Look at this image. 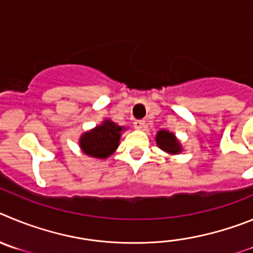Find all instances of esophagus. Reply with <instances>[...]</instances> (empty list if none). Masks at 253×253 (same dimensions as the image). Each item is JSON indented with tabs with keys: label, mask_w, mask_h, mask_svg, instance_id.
<instances>
[{
	"label": "esophagus",
	"mask_w": 253,
	"mask_h": 253,
	"mask_svg": "<svg viewBox=\"0 0 253 253\" xmlns=\"http://www.w3.org/2000/svg\"><path fill=\"white\" fill-rule=\"evenodd\" d=\"M133 126H135L136 129H142L143 126H145V121H143V120H136V121L133 122Z\"/></svg>",
	"instance_id": "34e87169"
}]
</instances>
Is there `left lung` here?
<instances>
[{
  "instance_id": "obj_1",
  "label": "left lung",
  "mask_w": 253,
  "mask_h": 253,
  "mask_svg": "<svg viewBox=\"0 0 253 253\" xmlns=\"http://www.w3.org/2000/svg\"><path fill=\"white\" fill-rule=\"evenodd\" d=\"M155 141H156V145L159 146V149H161L166 154L177 155L183 151L180 141L177 140L174 132H170L168 129L158 131V133L155 136Z\"/></svg>"
}]
</instances>
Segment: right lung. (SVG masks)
Returning a JSON list of instances; mask_svg holds the SVG:
<instances>
[{"label":"right lung","mask_w":253,"mask_h":253,"mask_svg":"<svg viewBox=\"0 0 253 253\" xmlns=\"http://www.w3.org/2000/svg\"><path fill=\"white\" fill-rule=\"evenodd\" d=\"M126 129L127 127L118 126L110 118H104L101 125L82 133L79 137V147L82 152L89 158L103 160L110 158L117 150L122 132Z\"/></svg>","instance_id":"1"}]
</instances>
